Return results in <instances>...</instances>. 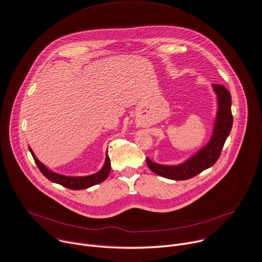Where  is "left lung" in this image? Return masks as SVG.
Here are the masks:
<instances>
[{"mask_svg":"<svg viewBox=\"0 0 262 262\" xmlns=\"http://www.w3.org/2000/svg\"><path fill=\"white\" fill-rule=\"evenodd\" d=\"M217 96V113L209 142L184 162L175 165L159 164L146 158L148 167L157 175L170 180H187L211 167L219 158L232 127L231 96L223 85L213 84Z\"/></svg>","mask_w":262,"mask_h":262,"instance_id":"obj_1","label":"left lung"}]
</instances>
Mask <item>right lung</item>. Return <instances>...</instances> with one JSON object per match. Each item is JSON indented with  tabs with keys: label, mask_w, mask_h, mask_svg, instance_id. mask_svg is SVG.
Instances as JSON below:
<instances>
[{
	"label": "right lung",
	"mask_w": 262,
	"mask_h": 262,
	"mask_svg": "<svg viewBox=\"0 0 262 262\" xmlns=\"http://www.w3.org/2000/svg\"><path fill=\"white\" fill-rule=\"evenodd\" d=\"M29 149L34 157V160L36 162V164L38 165L39 169L41 170V172L43 175L50 180L53 183L59 184L63 187H67L69 189H73V190H81V189H86L90 188L94 185H97L103 181H105L107 179V177L109 176L110 170H111V162H110V158L108 156V152L106 153V159H105V163L103 165V167L96 173H93V175L90 176H85V177H69V176H64V175H60V173L54 172L50 169H48L35 155V153L33 152V150L31 149V147L29 146Z\"/></svg>",
	"instance_id": "add662e5"
}]
</instances>
